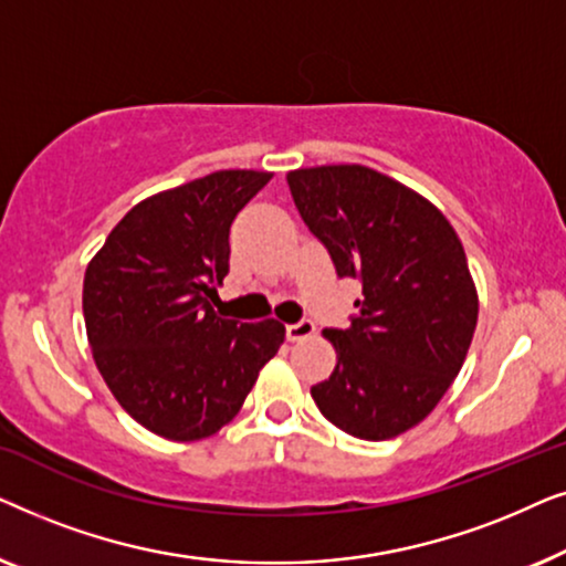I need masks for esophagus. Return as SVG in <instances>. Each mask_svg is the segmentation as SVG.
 Returning a JSON list of instances; mask_svg holds the SVG:
<instances>
[{"label":"esophagus","mask_w":566,"mask_h":566,"mask_svg":"<svg viewBox=\"0 0 566 566\" xmlns=\"http://www.w3.org/2000/svg\"><path fill=\"white\" fill-rule=\"evenodd\" d=\"M314 332H316V327H314L312 319H301V322L289 324V327H285V337H289L291 343H301V339L312 337Z\"/></svg>","instance_id":"obj_1"}]
</instances>
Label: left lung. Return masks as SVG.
Masks as SVG:
<instances>
[{"label":"left lung","mask_w":566,"mask_h":566,"mask_svg":"<svg viewBox=\"0 0 566 566\" xmlns=\"http://www.w3.org/2000/svg\"><path fill=\"white\" fill-rule=\"evenodd\" d=\"M285 180L337 275L363 283L350 327L324 329L337 366L312 397L347 436L397 438L443 399L474 337L461 239L428 198L370 167H306Z\"/></svg>","instance_id":"8db88e82"}]
</instances>
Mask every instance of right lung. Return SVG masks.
<instances>
[{
  "instance_id": "add662e5",
  "label": "right lung",
  "mask_w": 566,
  "mask_h": 566,
  "mask_svg": "<svg viewBox=\"0 0 566 566\" xmlns=\"http://www.w3.org/2000/svg\"><path fill=\"white\" fill-rule=\"evenodd\" d=\"M273 172L221 169L157 192L123 216L84 273L92 358L138 424L167 440L219 432L285 339L275 319L213 312L229 229Z\"/></svg>"
}]
</instances>
